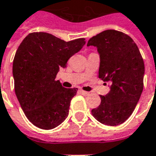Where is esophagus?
Returning <instances> with one entry per match:
<instances>
[{
    "label": "esophagus",
    "mask_w": 156,
    "mask_h": 156,
    "mask_svg": "<svg viewBox=\"0 0 156 156\" xmlns=\"http://www.w3.org/2000/svg\"><path fill=\"white\" fill-rule=\"evenodd\" d=\"M80 93H81L83 95H88L89 94V93L87 91H83V90H80Z\"/></svg>",
    "instance_id": "obj_1"
}]
</instances>
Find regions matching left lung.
<instances>
[{"mask_svg":"<svg viewBox=\"0 0 156 156\" xmlns=\"http://www.w3.org/2000/svg\"><path fill=\"white\" fill-rule=\"evenodd\" d=\"M87 46L98 50V78L111 83L109 92L100 96L101 104L92 109V115L105 125L121 124L132 115L144 88V64L140 50L129 36L115 30L98 33Z\"/></svg>","mask_w":156,"mask_h":156,"instance_id":"1","label":"left lung"}]
</instances>
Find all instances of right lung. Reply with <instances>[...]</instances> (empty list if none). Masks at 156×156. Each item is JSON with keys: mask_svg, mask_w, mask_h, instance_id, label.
<instances>
[{"mask_svg": "<svg viewBox=\"0 0 156 156\" xmlns=\"http://www.w3.org/2000/svg\"><path fill=\"white\" fill-rule=\"evenodd\" d=\"M84 38L65 41L47 32H32L19 46L13 60L15 93L29 121L51 129L68 117L78 88H65L55 80L61 68L85 44Z\"/></svg>", "mask_w": 156, "mask_h": 156, "instance_id": "1", "label": "right lung"}]
</instances>
